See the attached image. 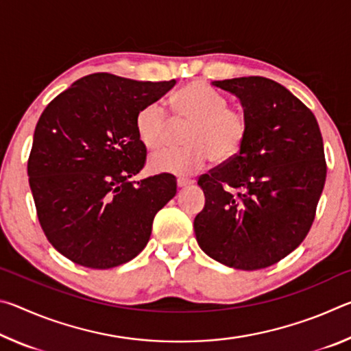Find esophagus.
Returning a JSON list of instances; mask_svg holds the SVG:
<instances>
[{
  "instance_id": "esophagus-1",
  "label": "esophagus",
  "mask_w": 351,
  "mask_h": 351,
  "mask_svg": "<svg viewBox=\"0 0 351 351\" xmlns=\"http://www.w3.org/2000/svg\"><path fill=\"white\" fill-rule=\"evenodd\" d=\"M176 184H178V187L182 189V187L192 186V184H193V180H187V178H178V180H176Z\"/></svg>"
}]
</instances>
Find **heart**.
<instances>
[{
	"label": "heart",
	"mask_w": 351,
	"mask_h": 351,
	"mask_svg": "<svg viewBox=\"0 0 351 351\" xmlns=\"http://www.w3.org/2000/svg\"><path fill=\"white\" fill-rule=\"evenodd\" d=\"M176 121L189 123L184 133L182 148H164L148 159L153 173L192 175L212 158L215 162L232 159L247 136L245 112L229 108L221 94L204 83H190L171 99ZM170 128V119L164 105L152 102L136 116V133L147 150L164 145Z\"/></svg>",
	"instance_id": "heart-1"
}]
</instances>
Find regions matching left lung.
<instances>
[{
  "label": "left lung",
  "mask_w": 351,
  "mask_h": 351,
  "mask_svg": "<svg viewBox=\"0 0 351 351\" xmlns=\"http://www.w3.org/2000/svg\"><path fill=\"white\" fill-rule=\"evenodd\" d=\"M212 86L240 100L247 136L230 161L198 180L206 204L195 235L229 268H268L310 232L326 176L322 134L313 112L274 80L237 77Z\"/></svg>",
  "instance_id": "obj_1"
}]
</instances>
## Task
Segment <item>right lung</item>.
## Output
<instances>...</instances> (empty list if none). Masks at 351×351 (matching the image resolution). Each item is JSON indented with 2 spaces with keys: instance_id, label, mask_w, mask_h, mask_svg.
<instances>
[{
  "instance_id": "add662e5",
  "label": "right lung",
  "mask_w": 351,
  "mask_h": 351,
  "mask_svg": "<svg viewBox=\"0 0 351 351\" xmlns=\"http://www.w3.org/2000/svg\"><path fill=\"white\" fill-rule=\"evenodd\" d=\"M175 83L90 74L40 116L29 186L47 240L74 263L110 269L134 258L150 240L154 215L176 195L171 175L130 181L147 154L136 116Z\"/></svg>"
}]
</instances>
